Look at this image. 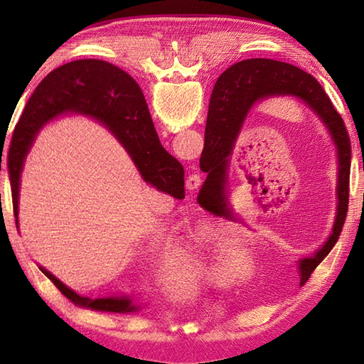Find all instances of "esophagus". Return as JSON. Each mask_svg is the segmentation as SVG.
<instances>
[{
	"mask_svg": "<svg viewBox=\"0 0 364 364\" xmlns=\"http://www.w3.org/2000/svg\"><path fill=\"white\" fill-rule=\"evenodd\" d=\"M200 183H202V176H200L198 173H192V175L188 178V186H189L191 189L198 188Z\"/></svg>",
	"mask_w": 364,
	"mask_h": 364,
	"instance_id": "obj_1",
	"label": "esophagus"
}]
</instances>
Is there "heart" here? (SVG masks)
Listing matches in <instances>:
<instances>
[{
  "mask_svg": "<svg viewBox=\"0 0 364 364\" xmlns=\"http://www.w3.org/2000/svg\"><path fill=\"white\" fill-rule=\"evenodd\" d=\"M192 242L200 249L211 252V277L215 282L223 280V270L237 277L244 274L249 267V259L241 255V247L231 237L218 222L210 219L200 220L197 228L192 233Z\"/></svg>",
  "mask_w": 364,
  "mask_h": 364,
  "instance_id": "obj_1",
  "label": "heart"
}]
</instances>
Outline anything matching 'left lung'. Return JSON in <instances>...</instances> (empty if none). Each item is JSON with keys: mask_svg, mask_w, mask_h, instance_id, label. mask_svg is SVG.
<instances>
[{"mask_svg": "<svg viewBox=\"0 0 364 364\" xmlns=\"http://www.w3.org/2000/svg\"><path fill=\"white\" fill-rule=\"evenodd\" d=\"M292 95L301 100L327 127L338 150V208L333 231L328 241L311 258L299 261L300 284H304L319 262L338 242L349 208L350 137L343 117L318 80L299 67L272 59H247L231 65L215 82L205 129V146L200 168L208 173L198 202L208 211L227 214L228 156L252 107L269 97Z\"/></svg>", "mask_w": 364, "mask_h": 364, "instance_id": "obj_1", "label": "left lung"}]
</instances>
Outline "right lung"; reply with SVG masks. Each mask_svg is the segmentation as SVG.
<instances>
[{
  "instance_id": "add662e5",
  "label": "right lung",
  "mask_w": 364,
  "mask_h": 364,
  "mask_svg": "<svg viewBox=\"0 0 364 364\" xmlns=\"http://www.w3.org/2000/svg\"><path fill=\"white\" fill-rule=\"evenodd\" d=\"M65 112L86 114L105 123L125 146L146 183L175 198L184 197V168L161 145L137 82L105 60L81 59L60 65L45 76L28 100L14 129L7 153V172L15 223H18L20 175L37 131ZM41 270L75 305L111 313L139 310L129 297H82L46 269Z\"/></svg>"
}]
</instances>
